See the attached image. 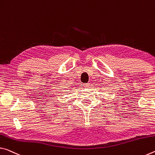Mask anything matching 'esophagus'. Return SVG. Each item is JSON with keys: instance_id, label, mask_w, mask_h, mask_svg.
<instances>
[{"instance_id": "obj_1", "label": "esophagus", "mask_w": 155, "mask_h": 155, "mask_svg": "<svg viewBox=\"0 0 155 155\" xmlns=\"http://www.w3.org/2000/svg\"><path fill=\"white\" fill-rule=\"evenodd\" d=\"M83 86H84V88H89L90 87V84L89 83L84 84Z\"/></svg>"}]
</instances>
